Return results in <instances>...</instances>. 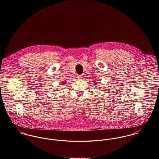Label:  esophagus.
<instances>
[{
  "instance_id": "1",
  "label": "esophagus",
  "mask_w": 159,
  "mask_h": 159,
  "mask_svg": "<svg viewBox=\"0 0 159 159\" xmlns=\"http://www.w3.org/2000/svg\"><path fill=\"white\" fill-rule=\"evenodd\" d=\"M78 78H79V79H81L82 78V77L81 75H79V76H78Z\"/></svg>"
}]
</instances>
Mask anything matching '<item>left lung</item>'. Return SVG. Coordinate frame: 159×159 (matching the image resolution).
I'll return each instance as SVG.
<instances>
[{"label": "left lung", "mask_w": 159, "mask_h": 159, "mask_svg": "<svg viewBox=\"0 0 159 159\" xmlns=\"http://www.w3.org/2000/svg\"><path fill=\"white\" fill-rule=\"evenodd\" d=\"M95 82H94V84H95V85H96V82H95V81H94Z\"/></svg>", "instance_id": "8db88e82"}]
</instances>
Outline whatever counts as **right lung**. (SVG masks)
I'll return each instance as SVG.
<instances>
[{
  "mask_svg": "<svg viewBox=\"0 0 159 159\" xmlns=\"http://www.w3.org/2000/svg\"><path fill=\"white\" fill-rule=\"evenodd\" d=\"M65 84H66V81H63V82H62V85H65Z\"/></svg>",
  "mask_w": 159,
  "mask_h": 159,
  "instance_id": "1",
  "label": "right lung"
}]
</instances>
